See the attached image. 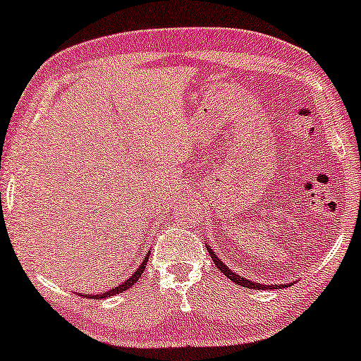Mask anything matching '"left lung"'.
I'll list each match as a JSON object with an SVG mask.
<instances>
[{
    "label": "left lung",
    "instance_id": "8db88e82",
    "mask_svg": "<svg viewBox=\"0 0 361 361\" xmlns=\"http://www.w3.org/2000/svg\"><path fill=\"white\" fill-rule=\"evenodd\" d=\"M208 254H210L212 260H214V262H215L216 269H219V271L222 272L224 276H227L230 281H233V282H235V284L242 286V288H249V289H281V288H286V284H282V286H274V284L264 286V284H260V282H254V281H250V279H245V277L238 276L237 272L230 271V269L222 262V259L216 257L215 252L212 250V247H208Z\"/></svg>",
    "mask_w": 361,
    "mask_h": 361
}]
</instances>
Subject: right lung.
Returning a JSON list of instances; mask_svg holds the SVG:
<instances>
[{
  "label": "right lung",
  "mask_w": 361,
  "mask_h": 361,
  "mask_svg": "<svg viewBox=\"0 0 361 361\" xmlns=\"http://www.w3.org/2000/svg\"><path fill=\"white\" fill-rule=\"evenodd\" d=\"M147 257H149V252H147V254H146V257H145V260H142V262H141V266H139V267L136 269V272H134V274H133L131 277H129L128 281L123 282V284H119V286H117V288H112V289L106 290V293H101V294H89V296H87V294H85V298H90V299H104V298L116 296V294H119V293H123V290L129 289V288H131V286H134V282H136V281L139 279V277H141L142 272H145L146 264H147Z\"/></svg>",
  "instance_id": "1"
}]
</instances>
